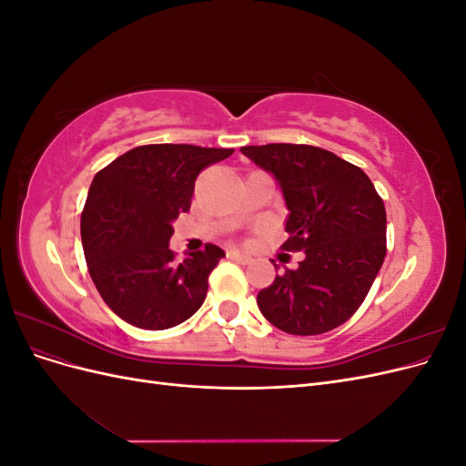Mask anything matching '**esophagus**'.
<instances>
[{"instance_id":"1","label":"esophagus","mask_w":466,"mask_h":466,"mask_svg":"<svg viewBox=\"0 0 466 466\" xmlns=\"http://www.w3.org/2000/svg\"><path fill=\"white\" fill-rule=\"evenodd\" d=\"M228 258L238 262V264H250L252 258L248 255H245V252H238V250H228Z\"/></svg>"}]
</instances>
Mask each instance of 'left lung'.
I'll list each match as a JSON object with an SVG mask.
<instances>
[{
	"mask_svg": "<svg viewBox=\"0 0 466 466\" xmlns=\"http://www.w3.org/2000/svg\"><path fill=\"white\" fill-rule=\"evenodd\" d=\"M241 151L284 194L289 238L281 248L305 252L299 268H286L258 291L260 313L298 336L340 327L358 311L385 260L387 214L373 182L360 167L315 146L268 144Z\"/></svg>",
	"mask_w": 466,
	"mask_h": 466,
	"instance_id": "1",
	"label": "left lung"
}]
</instances>
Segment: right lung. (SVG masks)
Returning a JSON list of instances; mask_svg holds the SVG:
<instances>
[{"mask_svg": "<svg viewBox=\"0 0 466 466\" xmlns=\"http://www.w3.org/2000/svg\"><path fill=\"white\" fill-rule=\"evenodd\" d=\"M233 149L188 144L139 146L91 182L81 214V241L93 284L122 320L165 330L202 307L208 278L225 252L216 245L177 262L173 221L190 209L202 168Z\"/></svg>", "mask_w": 466, "mask_h": 466, "instance_id": "1", "label": "right lung"}]
</instances>
